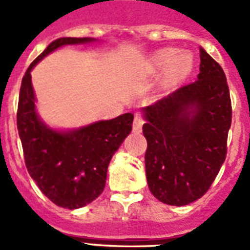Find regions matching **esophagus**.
Segmentation results:
<instances>
[{"instance_id": "34e87169", "label": "esophagus", "mask_w": 250, "mask_h": 250, "mask_svg": "<svg viewBox=\"0 0 250 250\" xmlns=\"http://www.w3.org/2000/svg\"><path fill=\"white\" fill-rule=\"evenodd\" d=\"M143 125H144V119H143L139 114H136L135 118H133V131H135V132H141Z\"/></svg>"}]
</instances>
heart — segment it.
Returning <instances> with one entry per match:
<instances>
[{
    "mask_svg": "<svg viewBox=\"0 0 250 250\" xmlns=\"http://www.w3.org/2000/svg\"><path fill=\"white\" fill-rule=\"evenodd\" d=\"M171 49L161 50L153 57V64L158 68L166 66V74L171 79H180L189 72L192 61L187 54H176Z\"/></svg>",
    "mask_w": 250,
    "mask_h": 250,
    "instance_id": "obj_1",
    "label": "heart"
}]
</instances>
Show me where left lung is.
I'll use <instances>...</instances> for the list:
<instances>
[{
	"label": "left lung",
	"mask_w": 250,
	"mask_h": 250,
	"mask_svg": "<svg viewBox=\"0 0 250 250\" xmlns=\"http://www.w3.org/2000/svg\"><path fill=\"white\" fill-rule=\"evenodd\" d=\"M200 74L143 109L148 187L161 202L184 206L208 192L227 154L231 98L225 71L200 48Z\"/></svg>",
	"instance_id": "left-lung-1"
}]
</instances>
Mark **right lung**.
<instances>
[{"label": "right lung", "instance_id": "1", "mask_svg": "<svg viewBox=\"0 0 250 250\" xmlns=\"http://www.w3.org/2000/svg\"><path fill=\"white\" fill-rule=\"evenodd\" d=\"M93 37H61L29 64L21 80L17 125L25 166L46 197L64 209H79L102 193L110 161L132 131L133 115L123 114L79 128L56 129L41 121L31 80L32 68L64 45L94 42Z\"/></svg>", "mask_w": 250, "mask_h": 250}]
</instances>
